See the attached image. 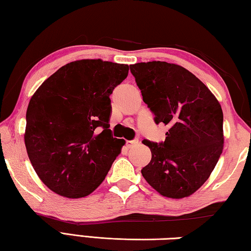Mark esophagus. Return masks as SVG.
I'll use <instances>...</instances> for the list:
<instances>
[{"label": "esophagus", "mask_w": 251, "mask_h": 251, "mask_svg": "<svg viewBox=\"0 0 251 251\" xmlns=\"http://www.w3.org/2000/svg\"><path fill=\"white\" fill-rule=\"evenodd\" d=\"M136 144H138V139H134V141H127V142H126V146L129 148V147H131V146L136 145Z\"/></svg>", "instance_id": "34e87169"}]
</instances>
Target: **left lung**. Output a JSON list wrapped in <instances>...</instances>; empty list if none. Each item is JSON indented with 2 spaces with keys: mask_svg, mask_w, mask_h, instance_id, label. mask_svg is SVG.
I'll return each instance as SVG.
<instances>
[{
  "mask_svg": "<svg viewBox=\"0 0 251 251\" xmlns=\"http://www.w3.org/2000/svg\"><path fill=\"white\" fill-rule=\"evenodd\" d=\"M129 69L156 124L168 126L165 142L143 141L151 159L142 175L161 196L188 197L209 178L223 152L222 106L182 66L152 61Z\"/></svg>",
  "mask_w": 251,
  "mask_h": 251,
  "instance_id": "left-lung-1",
  "label": "left lung"
}]
</instances>
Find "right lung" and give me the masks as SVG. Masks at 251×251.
Returning <instances> with one entry per match:
<instances>
[{"label": "right lung", "mask_w": 251, "mask_h": 251, "mask_svg": "<svg viewBox=\"0 0 251 251\" xmlns=\"http://www.w3.org/2000/svg\"><path fill=\"white\" fill-rule=\"evenodd\" d=\"M129 67L99 59L62 66L34 93L24 142L45 186L67 198L88 196L107 175L124 139L110 135L109 95Z\"/></svg>", "instance_id": "1"}]
</instances>
